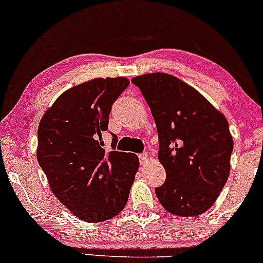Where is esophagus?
<instances>
[{
  "label": "esophagus",
  "mask_w": 263,
  "mask_h": 263,
  "mask_svg": "<svg viewBox=\"0 0 263 263\" xmlns=\"http://www.w3.org/2000/svg\"><path fill=\"white\" fill-rule=\"evenodd\" d=\"M139 158H140V164L141 165H147V163L149 162V157L147 153H141V155H139Z\"/></svg>",
  "instance_id": "obj_1"
}]
</instances>
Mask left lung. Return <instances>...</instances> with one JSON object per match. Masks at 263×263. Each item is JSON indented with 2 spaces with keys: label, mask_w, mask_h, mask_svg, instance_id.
<instances>
[{
  "label": "left lung",
  "mask_w": 263,
  "mask_h": 263,
  "mask_svg": "<svg viewBox=\"0 0 263 263\" xmlns=\"http://www.w3.org/2000/svg\"><path fill=\"white\" fill-rule=\"evenodd\" d=\"M132 83L144 95L158 132V159L166 179L156 189L157 198L176 216L205 213L230 175L233 138L226 117L169 73L141 74Z\"/></svg>",
  "instance_id": "8db88e82"
}]
</instances>
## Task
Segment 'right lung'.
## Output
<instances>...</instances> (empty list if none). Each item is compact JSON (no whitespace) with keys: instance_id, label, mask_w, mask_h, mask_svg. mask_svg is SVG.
<instances>
[{"instance_id":"obj_1","label":"right lung","mask_w":263,"mask_h":263,"mask_svg":"<svg viewBox=\"0 0 263 263\" xmlns=\"http://www.w3.org/2000/svg\"><path fill=\"white\" fill-rule=\"evenodd\" d=\"M125 77L94 78L64 91L41 118L37 161L54 196L78 219L101 222L124 209L139 169L134 153L106 152L101 134Z\"/></svg>"}]
</instances>
